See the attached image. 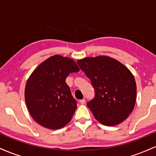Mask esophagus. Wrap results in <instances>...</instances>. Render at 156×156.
<instances>
[{
	"label": "esophagus",
	"mask_w": 156,
	"mask_h": 156,
	"mask_svg": "<svg viewBox=\"0 0 156 156\" xmlns=\"http://www.w3.org/2000/svg\"><path fill=\"white\" fill-rule=\"evenodd\" d=\"M79 103H80V104H81V105H83V104H85V103H86V100H85V99H82V100H80V101H79Z\"/></svg>",
	"instance_id": "esophagus-1"
}]
</instances>
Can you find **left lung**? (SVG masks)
Listing matches in <instances>:
<instances>
[{
  "mask_svg": "<svg viewBox=\"0 0 156 156\" xmlns=\"http://www.w3.org/2000/svg\"><path fill=\"white\" fill-rule=\"evenodd\" d=\"M77 63L94 89V98L87 103L94 118L107 126L124 121L136 99V84L129 69L105 55L87 57Z\"/></svg>",
  "mask_w": 156,
  "mask_h": 156,
  "instance_id": "obj_1",
  "label": "left lung"
}]
</instances>
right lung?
I'll return each instance as SVG.
<instances>
[{
    "instance_id": "1",
    "label": "right lung",
    "mask_w": 156,
    "mask_h": 156,
    "mask_svg": "<svg viewBox=\"0 0 156 156\" xmlns=\"http://www.w3.org/2000/svg\"><path fill=\"white\" fill-rule=\"evenodd\" d=\"M79 68L68 57L55 55L41 63L27 80L25 100L34 120L44 128L60 129L72 119L77 102L66 78Z\"/></svg>"
}]
</instances>
